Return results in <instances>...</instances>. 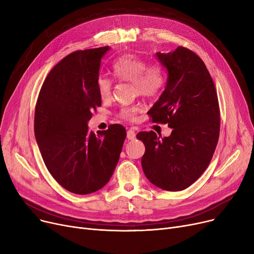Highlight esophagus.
<instances>
[{
  "label": "esophagus",
  "instance_id": "1",
  "mask_svg": "<svg viewBox=\"0 0 254 254\" xmlns=\"http://www.w3.org/2000/svg\"><path fill=\"white\" fill-rule=\"evenodd\" d=\"M127 138L128 140H134V139H136V132H135V130L132 129V128H129V129L127 130Z\"/></svg>",
  "mask_w": 254,
  "mask_h": 254
}]
</instances>
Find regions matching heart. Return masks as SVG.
<instances>
[{"label": "heart", "instance_id": "1", "mask_svg": "<svg viewBox=\"0 0 254 254\" xmlns=\"http://www.w3.org/2000/svg\"><path fill=\"white\" fill-rule=\"evenodd\" d=\"M112 70L114 76L123 81L134 83L139 95L143 97H153L162 90L165 85L166 76L163 66L158 64H149L134 55H126L117 59ZM97 87L101 99L107 100L112 91V81L101 75L98 78ZM138 112V108L123 109L120 117L125 119H134Z\"/></svg>", "mask_w": 254, "mask_h": 254}]
</instances>
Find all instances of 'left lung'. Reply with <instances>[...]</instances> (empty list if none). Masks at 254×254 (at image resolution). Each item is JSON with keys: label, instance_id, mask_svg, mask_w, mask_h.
<instances>
[{"label": "left lung", "instance_id": "left-lung-1", "mask_svg": "<svg viewBox=\"0 0 254 254\" xmlns=\"http://www.w3.org/2000/svg\"><path fill=\"white\" fill-rule=\"evenodd\" d=\"M155 56L168 72L166 88L149 110L152 123L168 124L169 137L154 131L137 135L145 145L142 168L157 188L188 189L209 166L219 137L216 89L204 62L191 50L177 47Z\"/></svg>", "mask_w": 254, "mask_h": 254}]
</instances>
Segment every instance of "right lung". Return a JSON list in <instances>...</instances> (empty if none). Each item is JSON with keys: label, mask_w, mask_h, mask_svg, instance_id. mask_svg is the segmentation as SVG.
<instances>
[{"label": "right lung", "mask_w": 254, "mask_h": 254, "mask_svg": "<svg viewBox=\"0 0 254 254\" xmlns=\"http://www.w3.org/2000/svg\"><path fill=\"white\" fill-rule=\"evenodd\" d=\"M109 46L66 56L44 80L35 110V137L52 177L76 194L95 192L108 183L127 136L113 125L98 135L88 128L101 106L97 81Z\"/></svg>", "instance_id": "obj_1"}]
</instances>
